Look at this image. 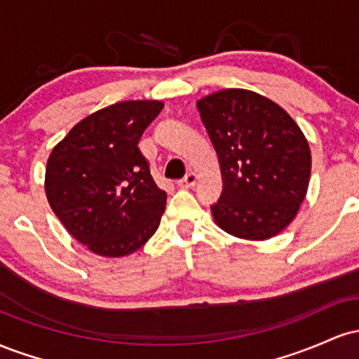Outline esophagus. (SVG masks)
Here are the masks:
<instances>
[{"label": "esophagus", "instance_id": "obj_1", "mask_svg": "<svg viewBox=\"0 0 359 359\" xmlns=\"http://www.w3.org/2000/svg\"><path fill=\"white\" fill-rule=\"evenodd\" d=\"M196 182H197V175L194 174V172H189V174L185 175L182 180H179V182H177V185H179V187H182V189H189V187H194Z\"/></svg>", "mask_w": 359, "mask_h": 359}]
</instances>
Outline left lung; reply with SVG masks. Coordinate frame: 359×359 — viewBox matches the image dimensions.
Listing matches in <instances>:
<instances>
[{"label": "left lung", "mask_w": 359, "mask_h": 359, "mask_svg": "<svg viewBox=\"0 0 359 359\" xmlns=\"http://www.w3.org/2000/svg\"><path fill=\"white\" fill-rule=\"evenodd\" d=\"M197 109L222 177L214 221L241 240H270L294 221L307 196L306 135L282 106L248 89L216 90Z\"/></svg>", "instance_id": "1"}]
</instances>
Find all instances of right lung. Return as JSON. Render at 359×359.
<instances>
[{"instance_id":"1","label":"right lung","mask_w":359,"mask_h":359,"mask_svg":"<svg viewBox=\"0 0 359 359\" xmlns=\"http://www.w3.org/2000/svg\"><path fill=\"white\" fill-rule=\"evenodd\" d=\"M162 101H123L81 119L50 151L45 194L62 224L106 258L135 253L154 236L167 194L138 148Z\"/></svg>"}]
</instances>
